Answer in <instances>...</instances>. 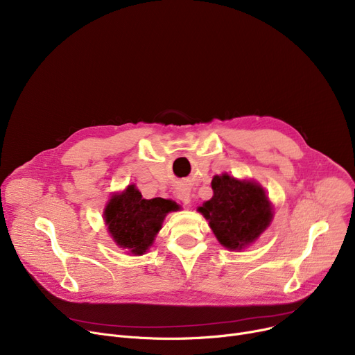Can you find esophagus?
I'll return each instance as SVG.
<instances>
[{
    "mask_svg": "<svg viewBox=\"0 0 355 355\" xmlns=\"http://www.w3.org/2000/svg\"><path fill=\"white\" fill-rule=\"evenodd\" d=\"M190 194H191L190 190L185 189V187H181V189L177 190V198L181 200L184 204H190V201H191Z\"/></svg>",
    "mask_w": 355,
    "mask_h": 355,
    "instance_id": "esophagus-1",
    "label": "esophagus"
}]
</instances>
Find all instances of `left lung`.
Segmentation results:
<instances>
[{"label":"left lung","instance_id":"1","mask_svg":"<svg viewBox=\"0 0 355 355\" xmlns=\"http://www.w3.org/2000/svg\"><path fill=\"white\" fill-rule=\"evenodd\" d=\"M213 197L197 210L229 250H241L262 234L273 217L265 190L254 181H240L229 174L214 175Z\"/></svg>","mask_w":355,"mask_h":355}]
</instances>
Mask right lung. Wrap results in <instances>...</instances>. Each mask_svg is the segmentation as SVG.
Masks as SVG:
<instances>
[{
    "label": "right lung",
    "mask_w": 355,
    "mask_h": 355,
    "mask_svg": "<svg viewBox=\"0 0 355 355\" xmlns=\"http://www.w3.org/2000/svg\"><path fill=\"white\" fill-rule=\"evenodd\" d=\"M178 209L173 200L161 197L146 200L135 185H128L125 191L110 197L103 217L115 243L141 256L153 245L165 216Z\"/></svg>",
    "instance_id": "right-lung-1"
}]
</instances>
